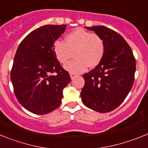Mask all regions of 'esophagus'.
<instances>
[{
	"mask_svg": "<svg viewBox=\"0 0 148 148\" xmlns=\"http://www.w3.org/2000/svg\"><path fill=\"white\" fill-rule=\"evenodd\" d=\"M76 74H75V73H70V78H72V79H73V78H75V76H76Z\"/></svg>",
	"mask_w": 148,
	"mask_h": 148,
	"instance_id": "obj_1",
	"label": "esophagus"
}]
</instances>
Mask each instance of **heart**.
<instances>
[{
  "instance_id": "obj_1",
  "label": "heart",
  "mask_w": 148,
  "mask_h": 148,
  "mask_svg": "<svg viewBox=\"0 0 148 148\" xmlns=\"http://www.w3.org/2000/svg\"><path fill=\"white\" fill-rule=\"evenodd\" d=\"M75 52V59L65 65V70L71 73H83L90 67H95L102 61L105 53V44L100 35L77 28L67 34L65 42L56 40L53 53L62 64L72 58Z\"/></svg>"
}]
</instances>
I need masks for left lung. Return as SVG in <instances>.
<instances>
[{
    "mask_svg": "<svg viewBox=\"0 0 148 148\" xmlns=\"http://www.w3.org/2000/svg\"><path fill=\"white\" fill-rule=\"evenodd\" d=\"M102 38L105 53L102 61L84 74L82 102L99 113H108L124 101L134 82L136 59L126 40L118 32L104 26L85 27Z\"/></svg>",
    "mask_w": 148,
    "mask_h": 148,
    "instance_id": "8db88e82",
    "label": "left lung"
}]
</instances>
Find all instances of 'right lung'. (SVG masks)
<instances>
[{
    "label": "right lung",
    "mask_w": 148,
    "mask_h": 148,
    "mask_svg": "<svg viewBox=\"0 0 148 148\" xmlns=\"http://www.w3.org/2000/svg\"><path fill=\"white\" fill-rule=\"evenodd\" d=\"M66 25H44L27 35L18 46L11 70L14 92L23 108L44 115L58 108L70 74L53 53V44Z\"/></svg>",
    "instance_id": "obj_1"
}]
</instances>
